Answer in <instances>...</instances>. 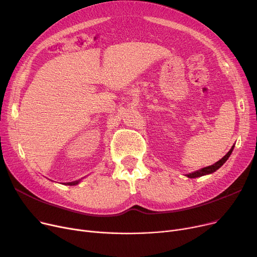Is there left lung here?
I'll return each instance as SVG.
<instances>
[{
	"instance_id": "8db88e82",
	"label": "left lung",
	"mask_w": 257,
	"mask_h": 257,
	"mask_svg": "<svg viewBox=\"0 0 257 257\" xmlns=\"http://www.w3.org/2000/svg\"><path fill=\"white\" fill-rule=\"evenodd\" d=\"M233 148H234V146H232L230 151H229L222 159H220V160L218 161V163L213 164L212 166H209V167L201 169V170H199V171H197V172H194V173H192V174H187L186 176H187L188 178H196V177H201V176H203V175H207V174H211V173L215 172V171H217L219 168H221V167L226 163V160L229 158V156L231 155V153H232V151H233Z\"/></svg>"
}]
</instances>
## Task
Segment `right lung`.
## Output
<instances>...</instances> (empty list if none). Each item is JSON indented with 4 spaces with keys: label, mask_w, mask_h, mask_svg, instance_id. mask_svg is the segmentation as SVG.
<instances>
[{
    "label": "right lung",
    "mask_w": 257,
    "mask_h": 257,
    "mask_svg": "<svg viewBox=\"0 0 257 257\" xmlns=\"http://www.w3.org/2000/svg\"><path fill=\"white\" fill-rule=\"evenodd\" d=\"M79 183V181H75V182H69L67 184L69 185H75V184H78Z\"/></svg>",
    "instance_id": "obj_1"
}]
</instances>
